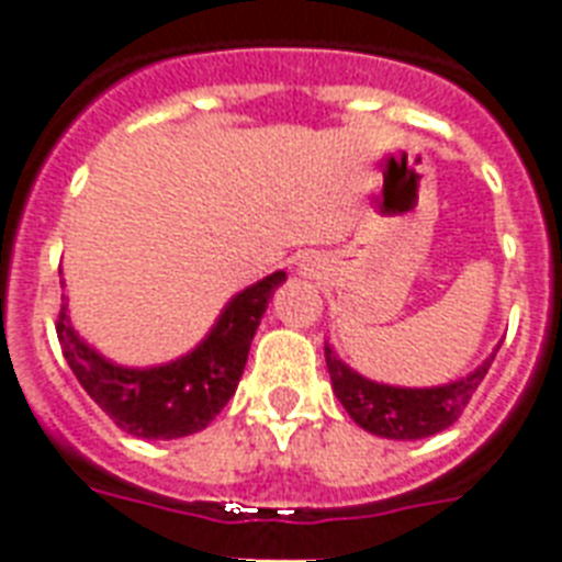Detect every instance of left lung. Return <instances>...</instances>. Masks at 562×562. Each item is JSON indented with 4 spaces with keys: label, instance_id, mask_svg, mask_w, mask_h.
Listing matches in <instances>:
<instances>
[{
    "label": "left lung",
    "instance_id": "obj_1",
    "mask_svg": "<svg viewBox=\"0 0 562 562\" xmlns=\"http://www.w3.org/2000/svg\"><path fill=\"white\" fill-rule=\"evenodd\" d=\"M324 352L335 396L364 431L387 437V440H419V437L443 431L461 417L475 387L484 382L498 350L470 375H463L458 382L437 384V387H393V384L370 382L347 368L329 344Z\"/></svg>",
    "mask_w": 562,
    "mask_h": 562
}]
</instances>
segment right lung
Here are the masks:
<instances>
[{
  "label": "right lung",
  "instance_id": "1",
  "mask_svg": "<svg viewBox=\"0 0 562 562\" xmlns=\"http://www.w3.org/2000/svg\"><path fill=\"white\" fill-rule=\"evenodd\" d=\"M280 282H285V271L236 294L192 352L160 368H119L99 356L75 333L66 306L57 315V341L75 379L122 431L148 440H175L210 426L236 393L256 326Z\"/></svg>",
  "mask_w": 562,
  "mask_h": 562
}]
</instances>
